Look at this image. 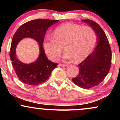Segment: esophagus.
Segmentation results:
<instances>
[{"label": "esophagus", "mask_w": 120, "mask_h": 120, "mask_svg": "<svg viewBox=\"0 0 120 120\" xmlns=\"http://www.w3.org/2000/svg\"><path fill=\"white\" fill-rule=\"evenodd\" d=\"M59 66H60V67H67V64H59Z\"/></svg>", "instance_id": "esophagus-1"}]
</instances>
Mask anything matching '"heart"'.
I'll list each match as a JSON object with an SVG mask.
<instances>
[{
  "mask_svg": "<svg viewBox=\"0 0 120 120\" xmlns=\"http://www.w3.org/2000/svg\"><path fill=\"white\" fill-rule=\"evenodd\" d=\"M96 40V33L91 27L67 23L56 27L52 37L45 40L43 47L53 61L60 57L64 47L66 51L64 59L73 58L74 61L79 62L90 55Z\"/></svg>",
  "mask_w": 120,
  "mask_h": 120,
  "instance_id": "heart-1",
  "label": "heart"
}]
</instances>
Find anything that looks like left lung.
Segmentation results:
<instances>
[{"mask_svg": "<svg viewBox=\"0 0 120 120\" xmlns=\"http://www.w3.org/2000/svg\"><path fill=\"white\" fill-rule=\"evenodd\" d=\"M95 32L97 46L91 53L78 65L79 73L72 78L73 83L82 89H89L98 86L108 74L111 65L112 51L105 33L97 23L82 20Z\"/></svg>", "mask_w": 120, "mask_h": 120, "instance_id": "left-lung-1", "label": "left lung"}]
</instances>
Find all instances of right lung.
Returning <instances> with one entry per match:
<instances>
[{"label": "right lung", "instance_id": "1", "mask_svg": "<svg viewBox=\"0 0 120 120\" xmlns=\"http://www.w3.org/2000/svg\"><path fill=\"white\" fill-rule=\"evenodd\" d=\"M59 20L38 19L27 22L22 25L13 37L9 56L15 73L23 83L34 86L43 83L50 76L56 68L57 63L49 61L45 54L43 43L47 30ZM24 38L35 39L40 45V54L38 59L31 64H24L16 57L15 48L18 43Z\"/></svg>", "mask_w": 120, "mask_h": 120}]
</instances>
